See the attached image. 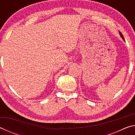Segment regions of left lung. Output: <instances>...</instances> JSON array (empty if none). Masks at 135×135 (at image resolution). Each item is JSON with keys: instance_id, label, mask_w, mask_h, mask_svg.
Masks as SVG:
<instances>
[{"instance_id": "8db88e82", "label": "left lung", "mask_w": 135, "mask_h": 135, "mask_svg": "<svg viewBox=\"0 0 135 135\" xmlns=\"http://www.w3.org/2000/svg\"><path fill=\"white\" fill-rule=\"evenodd\" d=\"M119 34H120V36H121V37L122 38V39L125 42V40H124V37H123V35L122 34V33H121L120 31H119Z\"/></svg>"}]
</instances>
